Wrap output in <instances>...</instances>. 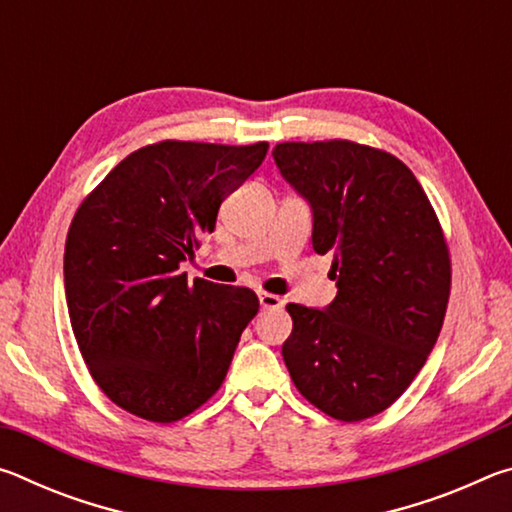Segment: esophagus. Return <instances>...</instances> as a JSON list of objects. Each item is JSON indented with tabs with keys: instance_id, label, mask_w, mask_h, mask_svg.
Segmentation results:
<instances>
[{
	"instance_id": "34e87169",
	"label": "esophagus",
	"mask_w": 512,
	"mask_h": 512,
	"mask_svg": "<svg viewBox=\"0 0 512 512\" xmlns=\"http://www.w3.org/2000/svg\"><path fill=\"white\" fill-rule=\"evenodd\" d=\"M259 305H262V309H280L282 298L275 296V293H259Z\"/></svg>"
}]
</instances>
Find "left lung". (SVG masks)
Wrapping results in <instances>:
<instances>
[{
    "mask_svg": "<svg viewBox=\"0 0 512 512\" xmlns=\"http://www.w3.org/2000/svg\"><path fill=\"white\" fill-rule=\"evenodd\" d=\"M282 178L311 207V244L334 257L336 298L289 302L282 357L298 391L343 422L388 409L443 327L452 266L436 212L395 155L348 140L284 142Z\"/></svg>",
    "mask_w": 512,
    "mask_h": 512,
    "instance_id": "left-lung-1",
    "label": "left lung"
}]
</instances>
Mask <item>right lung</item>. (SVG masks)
<instances>
[{"label":"right lung","mask_w":512,"mask_h":512,"mask_svg":"<svg viewBox=\"0 0 512 512\" xmlns=\"http://www.w3.org/2000/svg\"><path fill=\"white\" fill-rule=\"evenodd\" d=\"M266 142H160L112 169L81 203L65 244L69 320L94 381L121 409L176 422L219 391L259 300L180 262L221 203L264 162Z\"/></svg>","instance_id":"right-lung-1"}]
</instances>
